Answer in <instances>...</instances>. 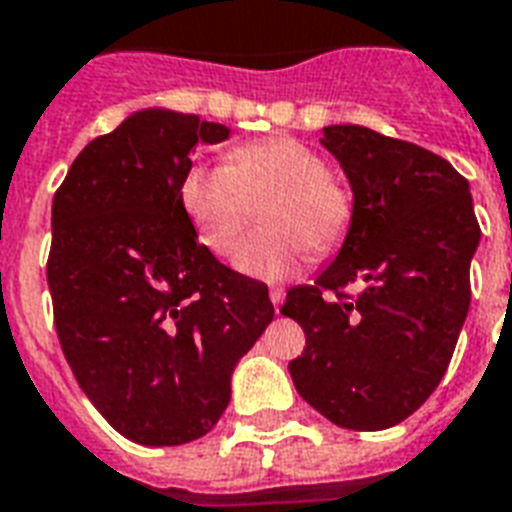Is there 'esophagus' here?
Wrapping results in <instances>:
<instances>
[{"label":"esophagus","instance_id":"obj_1","mask_svg":"<svg viewBox=\"0 0 512 512\" xmlns=\"http://www.w3.org/2000/svg\"><path fill=\"white\" fill-rule=\"evenodd\" d=\"M271 303L276 308V313L281 311V303H284V289L281 287H271Z\"/></svg>","mask_w":512,"mask_h":512}]
</instances>
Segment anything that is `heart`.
I'll use <instances>...</instances> for the list:
<instances>
[{"label": "heart", "instance_id": "obj_1", "mask_svg": "<svg viewBox=\"0 0 512 512\" xmlns=\"http://www.w3.org/2000/svg\"><path fill=\"white\" fill-rule=\"evenodd\" d=\"M263 231L236 252V268L252 279H284L303 263L305 247L327 255L345 239L353 204L329 177L327 162L295 138H268L233 148L228 164H193L180 180V204L201 244L228 255L263 201Z\"/></svg>", "mask_w": 512, "mask_h": 512}]
</instances>
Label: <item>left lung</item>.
I'll use <instances>...</instances> for the list:
<instances>
[{
    "label": "left lung",
    "mask_w": 512,
    "mask_h": 512,
    "mask_svg": "<svg viewBox=\"0 0 512 512\" xmlns=\"http://www.w3.org/2000/svg\"><path fill=\"white\" fill-rule=\"evenodd\" d=\"M353 191L340 252L287 292L305 332L289 361L297 393L348 430H385L417 412L452 361L470 308L481 228L470 183L433 151L358 124L324 127ZM361 280L356 298L341 287Z\"/></svg>",
    "instance_id": "1"
}]
</instances>
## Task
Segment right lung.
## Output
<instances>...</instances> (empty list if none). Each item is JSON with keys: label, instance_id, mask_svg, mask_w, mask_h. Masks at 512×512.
Listing matches in <instances>:
<instances>
[{"label": "right lung", "instance_id": "1", "mask_svg": "<svg viewBox=\"0 0 512 512\" xmlns=\"http://www.w3.org/2000/svg\"><path fill=\"white\" fill-rule=\"evenodd\" d=\"M225 124L143 108L74 159L52 199L47 284L79 388L124 438L180 446L215 428L273 321L263 281L217 263L180 204L196 146Z\"/></svg>", "mask_w": 512, "mask_h": 512}]
</instances>
